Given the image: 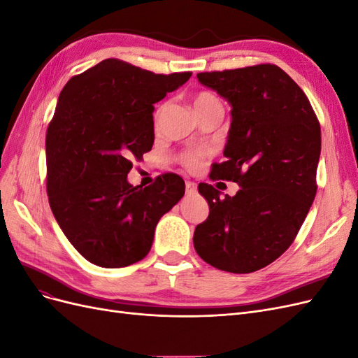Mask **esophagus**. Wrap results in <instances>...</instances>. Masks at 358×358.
I'll list each match as a JSON object with an SVG mask.
<instances>
[{"label": "esophagus", "mask_w": 358, "mask_h": 358, "mask_svg": "<svg viewBox=\"0 0 358 358\" xmlns=\"http://www.w3.org/2000/svg\"><path fill=\"white\" fill-rule=\"evenodd\" d=\"M185 188H187V194H196L197 183L196 182H191V180H187L185 182Z\"/></svg>", "instance_id": "obj_1"}]
</instances>
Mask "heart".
Segmentation results:
<instances>
[{
	"label": "heart",
	"mask_w": 358,
	"mask_h": 358,
	"mask_svg": "<svg viewBox=\"0 0 358 358\" xmlns=\"http://www.w3.org/2000/svg\"><path fill=\"white\" fill-rule=\"evenodd\" d=\"M216 107H222L221 101L218 96H216L213 92L209 91H199L196 95H194V109H196L197 115L204 113V112H209L212 109H216ZM166 109V104H162L158 107V110L155 112V124H158L159 117ZM206 157L204 150H192V152H185L180 157V162L187 169H196L200 161Z\"/></svg>",
	"instance_id": "obj_1"
}]
</instances>
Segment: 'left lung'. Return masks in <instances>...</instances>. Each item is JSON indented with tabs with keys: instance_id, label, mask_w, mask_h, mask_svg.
<instances>
[{
	"instance_id": "1",
	"label": "left lung",
	"mask_w": 358,
	"mask_h": 358,
	"mask_svg": "<svg viewBox=\"0 0 358 358\" xmlns=\"http://www.w3.org/2000/svg\"><path fill=\"white\" fill-rule=\"evenodd\" d=\"M197 79L233 106L227 159L212 179L242 188L221 199L213 185L200 183L209 216L196 227L194 248L224 272L251 273L287 251L315 199L320 122L306 94L275 64L204 71Z\"/></svg>"
}]
</instances>
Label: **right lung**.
Here are the masks:
<instances>
[{"label":"right lung","instance_id":"add662e5","mask_svg":"<svg viewBox=\"0 0 358 358\" xmlns=\"http://www.w3.org/2000/svg\"><path fill=\"white\" fill-rule=\"evenodd\" d=\"M191 71L155 74L109 58L64 86L46 131V191L62 233L95 266L117 268L145 258L159 218L185 194L164 173L133 187L131 159L154 145V103Z\"/></svg>","mask_w":358,"mask_h":358}]
</instances>
